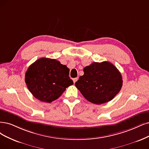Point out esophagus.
Masks as SVG:
<instances>
[{
  "instance_id": "esophagus-1",
  "label": "esophagus",
  "mask_w": 149,
  "mask_h": 149,
  "mask_svg": "<svg viewBox=\"0 0 149 149\" xmlns=\"http://www.w3.org/2000/svg\"><path fill=\"white\" fill-rule=\"evenodd\" d=\"M72 80H73V81H74V83L75 84V82H76L77 81V80H78V78H74V79H73Z\"/></svg>"
}]
</instances>
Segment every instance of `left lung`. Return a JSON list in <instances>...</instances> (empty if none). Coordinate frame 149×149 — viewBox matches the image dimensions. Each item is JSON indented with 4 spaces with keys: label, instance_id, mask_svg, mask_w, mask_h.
Returning <instances> with one entry per match:
<instances>
[{
    "label": "left lung",
    "instance_id": "1",
    "mask_svg": "<svg viewBox=\"0 0 149 149\" xmlns=\"http://www.w3.org/2000/svg\"><path fill=\"white\" fill-rule=\"evenodd\" d=\"M84 72L75 85L86 100L93 104L111 101L122 88V75L111 63H93L86 66Z\"/></svg>",
    "mask_w": 149,
    "mask_h": 149
}]
</instances>
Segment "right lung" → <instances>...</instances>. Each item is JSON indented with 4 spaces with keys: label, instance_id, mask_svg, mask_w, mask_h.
I'll use <instances>...</instances> for the list:
<instances>
[{
    "label": "right lung",
    "instance_id": "obj_1",
    "mask_svg": "<svg viewBox=\"0 0 149 149\" xmlns=\"http://www.w3.org/2000/svg\"><path fill=\"white\" fill-rule=\"evenodd\" d=\"M69 69L54 59L42 58L32 63L25 74L29 91L42 102H52L60 97L66 88L73 85Z\"/></svg>",
    "mask_w": 149,
    "mask_h": 149
}]
</instances>
